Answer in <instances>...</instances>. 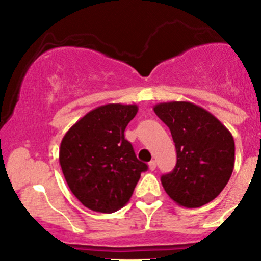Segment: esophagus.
<instances>
[{
  "label": "esophagus",
  "instance_id": "1",
  "mask_svg": "<svg viewBox=\"0 0 261 261\" xmlns=\"http://www.w3.org/2000/svg\"><path fill=\"white\" fill-rule=\"evenodd\" d=\"M155 166H157V163H155V161H151L148 163V167H149V169L151 170H154L155 169Z\"/></svg>",
  "mask_w": 261,
  "mask_h": 261
}]
</instances>
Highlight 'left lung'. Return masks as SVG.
<instances>
[{"instance_id":"8db88e82","label":"left lung","mask_w":261,"mask_h":261,"mask_svg":"<svg viewBox=\"0 0 261 261\" xmlns=\"http://www.w3.org/2000/svg\"><path fill=\"white\" fill-rule=\"evenodd\" d=\"M169 127L176 164L161 181L178 205L195 208L220 195L234 168V140L228 128L190 101H168L153 108Z\"/></svg>"}]
</instances>
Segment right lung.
<instances>
[{
	"label": "right lung",
	"mask_w": 261,
	"mask_h": 261,
	"mask_svg": "<svg viewBox=\"0 0 261 261\" xmlns=\"http://www.w3.org/2000/svg\"><path fill=\"white\" fill-rule=\"evenodd\" d=\"M136 104H106L81 118L60 146L59 161L72 194L92 211L112 214L127 203L147 164L124 131Z\"/></svg>",
	"instance_id": "right-lung-1"
}]
</instances>
